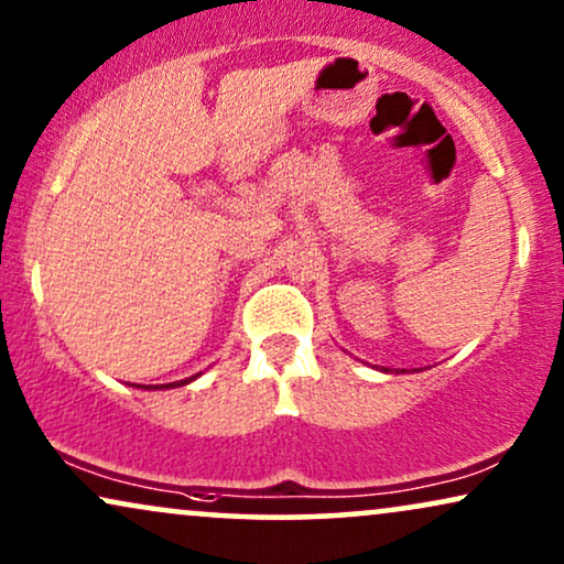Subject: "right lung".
<instances>
[{"label":"right lung","instance_id":"right-lung-1","mask_svg":"<svg viewBox=\"0 0 564 564\" xmlns=\"http://www.w3.org/2000/svg\"><path fill=\"white\" fill-rule=\"evenodd\" d=\"M195 377H197V375H195ZM195 377H187V380H180V382H169V384H161V388H180V384H187V382L195 380ZM145 390H159V384H155V388H151V384H148Z\"/></svg>","mask_w":564,"mask_h":564}]
</instances>
